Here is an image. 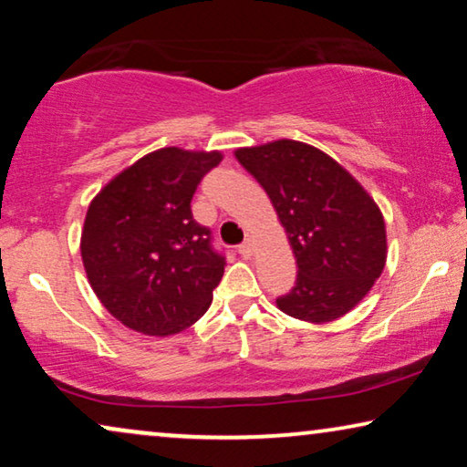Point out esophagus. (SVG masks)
I'll list each match as a JSON object with an SVG mask.
<instances>
[{
    "label": "esophagus",
    "mask_w": 467,
    "mask_h": 467,
    "mask_svg": "<svg viewBox=\"0 0 467 467\" xmlns=\"http://www.w3.org/2000/svg\"><path fill=\"white\" fill-rule=\"evenodd\" d=\"M238 253H240L244 259H251V257H253V242H244V244H240Z\"/></svg>",
    "instance_id": "34e87169"
}]
</instances>
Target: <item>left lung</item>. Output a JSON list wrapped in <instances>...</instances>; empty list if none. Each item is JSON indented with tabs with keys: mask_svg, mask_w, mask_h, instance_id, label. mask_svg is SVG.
<instances>
[{
	"mask_svg": "<svg viewBox=\"0 0 467 467\" xmlns=\"http://www.w3.org/2000/svg\"><path fill=\"white\" fill-rule=\"evenodd\" d=\"M270 197L296 254V286L276 299L285 315L336 321L385 270L387 229L368 191L327 152L297 140L235 150Z\"/></svg>",
	"mask_w": 467,
	"mask_h": 467,
	"instance_id": "obj_1",
	"label": "left lung"
}]
</instances>
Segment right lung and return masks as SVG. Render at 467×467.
I'll list each match as a JSON object with an SVG mask.
<instances>
[{"label":"right lung","instance_id":"obj_1","mask_svg":"<svg viewBox=\"0 0 467 467\" xmlns=\"http://www.w3.org/2000/svg\"><path fill=\"white\" fill-rule=\"evenodd\" d=\"M219 150L168 146L112 178L88 203L80 254L110 315L144 336H171L213 304L225 257L195 223L191 200Z\"/></svg>","mask_w":467,"mask_h":467}]
</instances>
